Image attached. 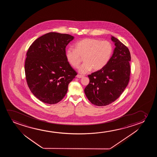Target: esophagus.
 I'll return each instance as SVG.
<instances>
[{
    "label": "esophagus",
    "instance_id": "1",
    "mask_svg": "<svg viewBox=\"0 0 157 157\" xmlns=\"http://www.w3.org/2000/svg\"><path fill=\"white\" fill-rule=\"evenodd\" d=\"M77 77L78 78H82L84 77V76L83 75H77Z\"/></svg>",
    "mask_w": 157,
    "mask_h": 157
}]
</instances>
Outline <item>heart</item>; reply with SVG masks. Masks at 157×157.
<instances>
[{
  "label": "heart",
  "mask_w": 157,
  "mask_h": 157,
  "mask_svg": "<svg viewBox=\"0 0 157 157\" xmlns=\"http://www.w3.org/2000/svg\"><path fill=\"white\" fill-rule=\"evenodd\" d=\"M75 49L69 48L65 52L67 62L74 68H78L83 58L84 63L79 68L80 73L99 71L107 65L112 57L113 47L108 41L85 38L75 43Z\"/></svg>",
  "instance_id": "b5f03b06"
}]
</instances>
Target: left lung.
<instances>
[{"label":"left lung","mask_w":157,"mask_h":157,"mask_svg":"<svg viewBox=\"0 0 157 157\" xmlns=\"http://www.w3.org/2000/svg\"><path fill=\"white\" fill-rule=\"evenodd\" d=\"M116 47L107 65L88 75L90 82L84 90L91 103L104 106L120 97L129 83L131 55L129 49L118 39L112 36Z\"/></svg>","instance_id":"left-lung-1"}]
</instances>
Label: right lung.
Masks as SVG:
<instances>
[{
    "mask_svg": "<svg viewBox=\"0 0 157 157\" xmlns=\"http://www.w3.org/2000/svg\"><path fill=\"white\" fill-rule=\"evenodd\" d=\"M73 38L67 34L48 33L28 49L25 64L26 80L30 91L43 102L52 105L61 101L77 75L65 56V48Z\"/></svg>",
    "mask_w": 157,
    "mask_h": 157,
    "instance_id": "add662e5",
    "label": "right lung"
}]
</instances>
